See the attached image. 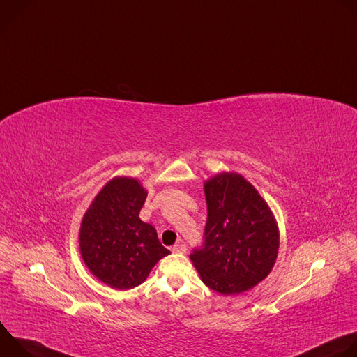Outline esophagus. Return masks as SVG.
<instances>
[{
    "instance_id": "esophagus-1",
    "label": "esophagus",
    "mask_w": 357,
    "mask_h": 357,
    "mask_svg": "<svg viewBox=\"0 0 357 357\" xmlns=\"http://www.w3.org/2000/svg\"><path fill=\"white\" fill-rule=\"evenodd\" d=\"M172 251L183 254V252H186V245L185 244H174L172 245Z\"/></svg>"
}]
</instances>
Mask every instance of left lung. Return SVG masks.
<instances>
[{"label": "left lung", "instance_id": "8db88e82", "mask_svg": "<svg viewBox=\"0 0 357 357\" xmlns=\"http://www.w3.org/2000/svg\"><path fill=\"white\" fill-rule=\"evenodd\" d=\"M208 220L203 244L190 260L202 281L223 294H240L271 271L280 245L278 227L264 199L238 174L205 183Z\"/></svg>", "mask_w": 357, "mask_h": 357}]
</instances>
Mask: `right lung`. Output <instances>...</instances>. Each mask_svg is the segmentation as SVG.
Segmentation results:
<instances>
[{
	"instance_id": "obj_1",
	"label": "right lung",
	"mask_w": 357,
	"mask_h": 357,
	"mask_svg": "<svg viewBox=\"0 0 357 357\" xmlns=\"http://www.w3.org/2000/svg\"><path fill=\"white\" fill-rule=\"evenodd\" d=\"M146 192L131 178H114L94 197L80 227V251L89 270L116 289L145 281L171 252L154 226L139 219Z\"/></svg>"
}]
</instances>
